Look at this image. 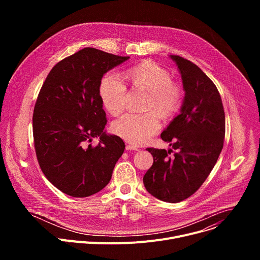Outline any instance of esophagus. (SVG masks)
<instances>
[{
	"label": "esophagus",
	"instance_id": "34e87169",
	"mask_svg": "<svg viewBox=\"0 0 260 260\" xmlns=\"http://www.w3.org/2000/svg\"><path fill=\"white\" fill-rule=\"evenodd\" d=\"M125 149H126V150H134V151H138V150H139V148H138L137 146H134V145L128 144V145H126Z\"/></svg>",
	"mask_w": 260,
	"mask_h": 260
}]
</instances>
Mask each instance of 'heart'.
<instances>
[{"label":"heart","mask_w":260,"mask_h":260,"mask_svg":"<svg viewBox=\"0 0 260 260\" xmlns=\"http://www.w3.org/2000/svg\"><path fill=\"white\" fill-rule=\"evenodd\" d=\"M122 76L132 89L148 92L147 110H155L165 118L173 116L180 110L184 91L180 84L173 81L171 73L167 69L154 61L144 60L127 68ZM100 95L110 114L118 115L126 107V85L114 73L107 74L102 79ZM156 113L149 111L145 114H124L113 122L112 131L129 143L144 144L160 128V120Z\"/></svg>","instance_id":"heart-1"}]
</instances>
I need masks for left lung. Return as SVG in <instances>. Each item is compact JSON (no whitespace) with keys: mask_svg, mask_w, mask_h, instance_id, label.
Listing matches in <instances>:
<instances>
[{"mask_svg":"<svg viewBox=\"0 0 260 260\" xmlns=\"http://www.w3.org/2000/svg\"><path fill=\"white\" fill-rule=\"evenodd\" d=\"M181 74L185 96L180 114L161 133L176 150L147 148L153 165L143 178L154 198L179 203L192 196L206 181L223 148L225 115L213 81L193 62L171 55Z\"/></svg>","mask_w":260,"mask_h":260,"instance_id":"1","label":"left lung"}]
</instances>
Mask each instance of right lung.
<instances>
[{
	"label": "right lung",
	"instance_id": "add662e5",
	"mask_svg": "<svg viewBox=\"0 0 260 260\" xmlns=\"http://www.w3.org/2000/svg\"><path fill=\"white\" fill-rule=\"evenodd\" d=\"M129 56L86 47L57 62L37 98L32 135L39 166L54 186L74 198L101 191L110 182L125 145L104 131L100 95L105 74ZM93 137L100 143L92 146Z\"/></svg>",
	"mask_w": 260,
	"mask_h": 260
}]
</instances>
